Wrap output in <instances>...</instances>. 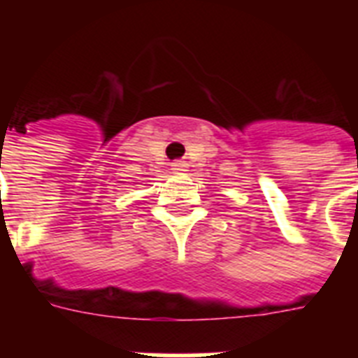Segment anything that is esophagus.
Returning a JSON list of instances; mask_svg holds the SVG:
<instances>
[{"label":"esophagus","instance_id":"obj_1","mask_svg":"<svg viewBox=\"0 0 358 358\" xmlns=\"http://www.w3.org/2000/svg\"><path fill=\"white\" fill-rule=\"evenodd\" d=\"M173 171H174V173H184V171H187V163L182 162V159L174 162L173 163Z\"/></svg>","mask_w":358,"mask_h":358}]
</instances>
